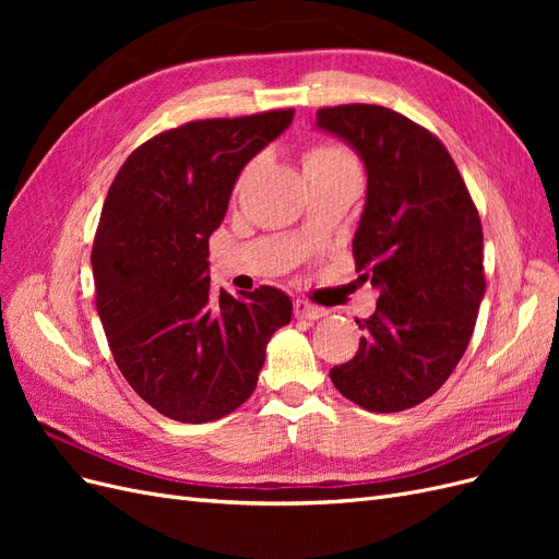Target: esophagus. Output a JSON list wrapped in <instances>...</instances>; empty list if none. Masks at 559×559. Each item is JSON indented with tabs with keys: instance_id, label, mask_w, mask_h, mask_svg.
<instances>
[{
	"instance_id": "obj_1",
	"label": "esophagus",
	"mask_w": 559,
	"mask_h": 559,
	"mask_svg": "<svg viewBox=\"0 0 559 559\" xmlns=\"http://www.w3.org/2000/svg\"><path fill=\"white\" fill-rule=\"evenodd\" d=\"M294 312H296L298 319H319V317L326 314L324 308H319V306H314V302H308L302 298L294 300Z\"/></svg>"
}]
</instances>
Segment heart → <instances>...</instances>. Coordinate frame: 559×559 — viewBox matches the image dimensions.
<instances>
[{
    "mask_svg": "<svg viewBox=\"0 0 559 559\" xmlns=\"http://www.w3.org/2000/svg\"><path fill=\"white\" fill-rule=\"evenodd\" d=\"M352 160L345 148L335 144H312L306 154H302V170H317V167H331L337 163Z\"/></svg>",
    "mask_w": 559,
    "mask_h": 559,
    "instance_id": "1",
    "label": "heart"
}]
</instances>
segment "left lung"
<instances>
[{
  "mask_svg": "<svg viewBox=\"0 0 559 559\" xmlns=\"http://www.w3.org/2000/svg\"><path fill=\"white\" fill-rule=\"evenodd\" d=\"M317 128L357 148L368 173L352 253L378 308L357 319L364 337L331 368L345 399L370 413L427 401L450 378L471 341L485 296L483 226L443 142L378 105L317 111Z\"/></svg>",
  "mask_w": 559,
  "mask_h": 559,
  "instance_id": "1",
  "label": "left lung"
}]
</instances>
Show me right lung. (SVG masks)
Here are the masks:
<instances>
[{
    "instance_id": "right-lung-1",
    "label": "right lung",
    "mask_w": 559,
    "mask_h": 559,
    "mask_svg": "<svg viewBox=\"0 0 559 559\" xmlns=\"http://www.w3.org/2000/svg\"><path fill=\"white\" fill-rule=\"evenodd\" d=\"M292 118L275 109L165 130L109 186L91 253L97 314L118 370L165 417L205 425L240 408L270 335L292 321L275 286L214 294L207 275L235 181Z\"/></svg>"
}]
</instances>
